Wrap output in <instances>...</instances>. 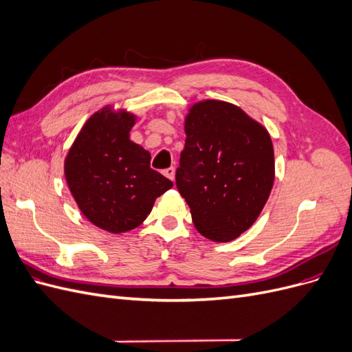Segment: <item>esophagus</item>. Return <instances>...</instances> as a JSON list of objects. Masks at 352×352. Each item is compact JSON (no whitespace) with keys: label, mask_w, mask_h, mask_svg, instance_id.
<instances>
[{"label":"esophagus","mask_w":352,"mask_h":352,"mask_svg":"<svg viewBox=\"0 0 352 352\" xmlns=\"http://www.w3.org/2000/svg\"><path fill=\"white\" fill-rule=\"evenodd\" d=\"M175 173H176V168L175 167H168V168L163 170V175L166 177H168L170 180H175Z\"/></svg>","instance_id":"esophagus-1"}]
</instances>
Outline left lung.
<instances>
[{
	"mask_svg": "<svg viewBox=\"0 0 352 352\" xmlns=\"http://www.w3.org/2000/svg\"><path fill=\"white\" fill-rule=\"evenodd\" d=\"M176 186L202 236L229 242L248 230L269 199L274 153L267 129L236 105L194 104L185 119Z\"/></svg>",
	"mask_w": 352,
	"mask_h": 352,
	"instance_id": "left-lung-1",
	"label": "left lung"
}]
</instances>
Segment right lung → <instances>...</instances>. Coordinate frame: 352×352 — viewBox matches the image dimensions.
<instances>
[{
    "instance_id": "obj_1",
    "label": "right lung",
    "mask_w": 352,
    "mask_h": 352,
    "mask_svg": "<svg viewBox=\"0 0 352 352\" xmlns=\"http://www.w3.org/2000/svg\"><path fill=\"white\" fill-rule=\"evenodd\" d=\"M136 116L110 105L83 124L65 160V176L78 207L110 233L138 228L154 201L173 186L150 167L151 154L129 140Z\"/></svg>"
}]
</instances>
